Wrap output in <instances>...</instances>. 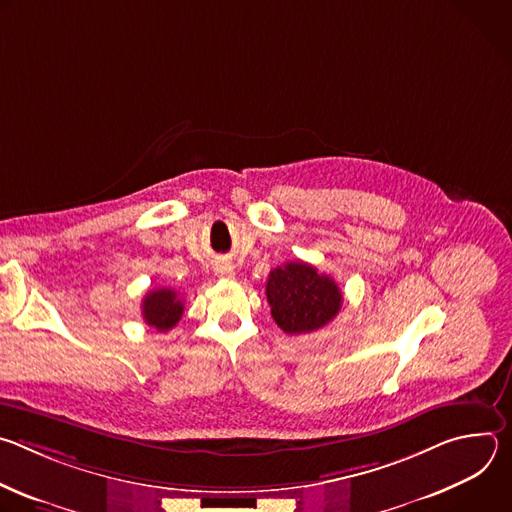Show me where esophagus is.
<instances>
[{
	"instance_id": "34e87169",
	"label": "esophagus",
	"mask_w": 512,
	"mask_h": 512,
	"mask_svg": "<svg viewBox=\"0 0 512 512\" xmlns=\"http://www.w3.org/2000/svg\"><path fill=\"white\" fill-rule=\"evenodd\" d=\"M216 275H218V277H223V279H231V277L235 275L233 265H231V263H221V265H216Z\"/></svg>"
}]
</instances>
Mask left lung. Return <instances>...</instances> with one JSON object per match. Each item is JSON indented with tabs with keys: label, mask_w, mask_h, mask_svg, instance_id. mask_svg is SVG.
Wrapping results in <instances>:
<instances>
[{
	"label": "left lung",
	"mask_w": 512,
	"mask_h": 512,
	"mask_svg": "<svg viewBox=\"0 0 512 512\" xmlns=\"http://www.w3.org/2000/svg\"><path fill=\"white\" fill-rule=\"evenodd\" d=\"M265 294L275 324L291 336L324 328L342 308L336 281L304 261L275 267L269 273Z\"/></svg>",
	"instance_id": "1"
}]
</instances>
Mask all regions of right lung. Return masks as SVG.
I'll use <instances>...</instances> for the list:
<instances>
[{
    "instance_id": "right-lung-1",
    "label": "right lung",
    "mask_w": 512,
    "mask_h": 512,
    "mask_svg": "<svg viewBox=\"0 0 512 512\" xmlns=\"http://www.w3.org/2000/svg\"><path fill=\"white\" fill-rule=\"evenodd\" d=\"M141 314L145 324L156 328L158 332H168L180 322L184 314V302L178 298L174 289L156 287L145 294Z\"/></svg>"
}]
</instances>
